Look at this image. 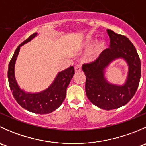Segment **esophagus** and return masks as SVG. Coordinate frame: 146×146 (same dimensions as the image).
<instances>
[{
  "mask_svg": "<svg viewBox=\"0 0 146 146\" xmlns=\"http://www.w3.org/2000/svg\"><path fill=\"white\" fill-rule=\"evenodd\" d=\"M82 70V66L80 64H78L75 66V71L76 72H80Z\"/></svg>",
  "mask_w": 146,
  "mask_h": 146,
  "instance_id": "esophagus-1",
  "label": "esophagus"
}]
</instances>
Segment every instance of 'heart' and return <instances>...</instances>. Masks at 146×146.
Listing matches in <instances>:
<instances>
[{
    "mask_svg": "<svg viewBox=\"0 0 146 146\" xmlns=\"http://www.w3.org/2000/svg\"><path fill=\"white\" fill-rule=\"evenodd\" d=\"M95 40V39L92 36H88L87 37L86 40L85 41V42L83 43L84 46H88L90 45L91 44L93 43L94 41ZM106 46V42L104 40H100L92 48H91L89 51L88 52V54H86V58L89 61H92V60L95 59V58L98 57V56L103 51L104 48H105Z\"/></svg>",
    "mask_w": 146,
    "mask_h": 146,
    "instance_id": "heart-1",
    "label": "heart"
}]
</instances>
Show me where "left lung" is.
Masks as SVG:
<instances>
[{
	"label": "left lung",
	"mask_w": 146,
	"mask_h": 146,
	"mask_svg": "<svg viewBox=\"0 0 146 146\" xmlns=\"http://www.w3.org/2000/svg\"><path fill=\"white\" fill-rule=\"evenodd\" d=\"M110 38L106 48L95 61L82 65L86 76L85 92L89 100L105 110L117 109L127 104L136 93L141 75V60L136 48L123 35L107 29ZM123 58L129 65L127 80L124 85L110 84L104 78V69L114 60Z\"/></svg>",
	"instance_id": "obj_1"
}]
</instances>
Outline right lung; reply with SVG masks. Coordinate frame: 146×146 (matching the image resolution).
<instances>
[{
  "instance_id": "1",
  "label": "right lung",
  "mask_w": 146,
  "mask_h": 146,
  "mask_svg": "<svg viewBox=\"0 0 146 146\" xmlns=\"http://www.w3.org/2000/svg\"><path fill=\"white\" fill-rule=\"evenodd\" d=\"M37 34L34 33L16 48L9 65L8 78L10 88L15 100L19 104L31 112L39 114H49L61 106L66 95V89L75 74L73 66L58 73L53 83L47 89L37 93H28L19 88L15 78V64L20 47L32 40Z\"/></svg>"
}]
</instances>
